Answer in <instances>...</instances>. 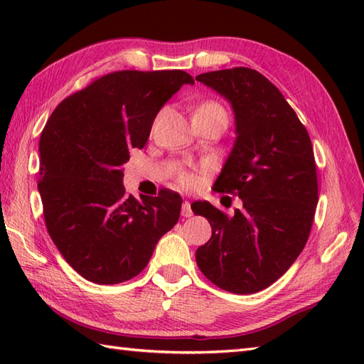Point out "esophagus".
I'll list each match as a JSON object with an SVG mask.
<instances>
[{
    "instance_id": "34e87169",
    "label": "esophagus",
    "mask_w": 364,
    "mask_h": 364,
    "mask_svg": "<svg viewBox=\"0 0 364 364\" xmlns=\"http://www.w3.org/2000/svg\"><path fill=\"white\" fill-rule=\"evenodd\" d=\"M181 214H183V218H191V215H192L191 203L188 202V200H184V202H183V206H181Z\"/></svg>"
}]
</instances>
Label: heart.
<instances>
[{
  "mask_svg": "<svg viewBox=\"0 0 364 364\" xmlns=\"http://www.w3.org/2000/svg\"><path fill=\"white\" fill-rule=\"evenodd\" d=\"M206 112H225V111L222 109L220 105L214 103V102H206L203 105H200V107L196 111V114H206ZM181 181L184 184H189L191 183V176L189 175H183L181 176Z\"/></svg>",
  "mask_w": 364,
  "mask_h": 364,
  "instance_id": "obj_1",
  "label": "heart"
}]
</instances>
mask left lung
<instances>
[{"label":"left lung","instance_id":"8db88e82","mask_svg":"<svg viewBox=\"0 0 364 364\" xmlns=\"http://www.w3.org/2000/svg\"><path fill=\"white\" fill-rule=\"evenodd\" d=\"M235 114L236 141L214 191L242 200L233 218L210 202L192 203L213 236L196 253L208 280L235 294L277 282L310 236L318 205V173L306 128L266 76L247 67L198 75Z\"/></svg>","mask_w":364,"mask_h":364}]
</instances>
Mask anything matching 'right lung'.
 <instances>
[{
  "instance_id": "obj_1",
  "label": "right lung",
  "mask_w": 364,
  "mask_h": 364,
  "mask_svg": "<svg viewBox=\"0 0 364 364\" xmlns=\"http://www.w3.org/2000/svg\"><path fill=\"white\" fill-rule=\"evenodd\" d=\"M183 70L105 75L60 102L42 131L38 192L50 237L86 280L117 284L141 274L159 239L180 219L183 198L127 196L123 166L144 149Z\"/></svg>"
}]
</instances>
